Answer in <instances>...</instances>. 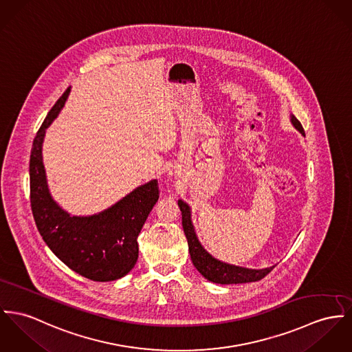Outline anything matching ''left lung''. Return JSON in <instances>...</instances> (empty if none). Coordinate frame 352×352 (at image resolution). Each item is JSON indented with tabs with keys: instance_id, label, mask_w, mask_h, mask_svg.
<instances>
[{
	"instance_id": "obj_1",
	"label": "left lung",
	"mask_w": 352,
	"mask_h": 352,
	"mask_svg": "<svg viewBox=\"0 0 352 352\" xmlns=\"http://www.w3.org/2000/svg\"><path fill=\"white\" fill-rule=\"evenodd\" d=\"M292 124L298 129V131L305 136L301 123L292 115L291 116ZM178 206L182 212V226L185 236L189 243V253L191 261L197 271L199 272L205 278L213 281L217 284H243V283H253L264 278L274 267H270L265 270H249L243 267L230 265L222 263L209 254L204 246L199 243L197 234L194 232V226L191 223V212L189 205L182 199L178 201Z\"/></svg>"
}]
</instances>
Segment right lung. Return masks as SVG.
Returning <instances> with one entry per match:
<instances>
[{"instance_id":"1","label":"right lung","mask_w":352,"mask_h":352,"mask_svg":"<svg viewBox=\"0 0 352 352\" xmlns=\"http://www.w3.org/2000/svg\"><path fill=\"white\" fill-rule=\"evenodd\" d=\"M69 91L67 88L56 102L33 140L29 161L32 213L43 240L68 268L94 281H113L136 264L138 236L160 198L158 181L136 188L94 216H69L54 202L41 150L45 130L64 107Z\"/></svg>"}]
</instances>
